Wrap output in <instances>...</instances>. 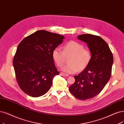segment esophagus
I'll list each match as a JSON object with an SVG mask.
<instances>
[{
    "label": "esophagus",
    "mask_w": 124,
    "mask_h": 124,
    "mask_svg": "<svg viewBox=\"0 0 124 124\" xmlns=\"http://www.w3.org/2000/svg\"><path fill=\"white\" fill-rule=\"evenodd\" d=\"M60 75L61 76H64V77H68L69 76V75L68 74H64L63 72H60Z\"/></svg>",
    "instance_id": "esophagus-1"
}]
</instances>
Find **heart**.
I'll use <instances>...</instances> for the list:
<instances>
[{"label": "heart", "instance_id": "b5f03b06", "mask_svg": "<svg viewBox=\"0 0 124 124\" xmlns=\"http://www.w3.org/2000/svg\"><path fill=\"white\" fill-rule=\"evenodd\" d=\"M63 52L59 48H55L52 52V58L58 67L62 66L65 57H70L68 64L64 65L61 70L67 74H74L83 71L87 67L92 58V54L88 48H84L82 44L70 41L62 47Z\"/></svg>", "mask_w": 124, "mask_h": 124}]
</instances>
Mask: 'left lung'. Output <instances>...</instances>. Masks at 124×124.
I'll return each mask as SVG.
<instances>
[{
	"mask_svg": "<svg viewBox=\"0 0 124 124\" xmlns=\"http://www.w3.org/2000/svg\"><path fill=\"white\" fill-rule=\"evenodd\" d=\"M78 39L87 43L92 58L87 67L74 76L75 82L69 90L76 98L85 100L99 94L109 81L113 57L108 45L100 37L82 34L78 36Z\"/></svg>",
	"mask_w": 124,
	"mask_h": 124,
	"instance_id": "8db88e82",
	"label": "left lung"
}]
</instances>
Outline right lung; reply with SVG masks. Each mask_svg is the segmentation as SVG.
<instances>
[{
    "instance_id": "1",
    "label": "right lung",
    "mask_w": 124,
    "mask_h": 124,
    "mask_svg": "<svg viewBox=\"0 0 124 124\" xmlns=\"http://www.w3.org/2000/svg\"><path fill=\"white\" fill-rule=\"evenodd\" d=\"M64 39L63 36L40 30L26 37L18 45L13 66L20 88L27 95L39 97L50 89L54 77L59 74L52 52Z\"/></svg>"
}]
</instances>
